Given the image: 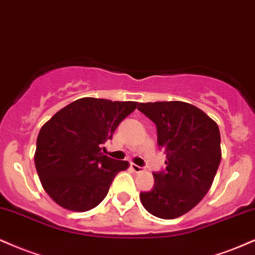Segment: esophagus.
Masks as SVG:
<instances>
[{
    "label": "esophagus",
    "mask_w": 255,
    "mask_h": 255,
    "mask_svg": "<svg viewBox=\"0 0 255 255\" xmlns=\"http://www.w3.org/2000/svg\"><path fill=\"white\" fill-rule=\"evenodd\" d=\"M130 167H131V169H132L134 173H140V172H143V170H144V168H143V167L137 166V164H134V163H131Z\"/></svg>",
    "instance_id": "obj_1"
}]
</instances>
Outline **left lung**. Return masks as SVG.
<instances>
[{"mask_svg":"<svg viewBox=\"0 0 255 255\" xmlns=\"http://www.w3.org/2000/svg\"><path fill=\"white\" fill-rule=\"evenodd\" d=\"M138 110L156 124L166 172L154 173V187L139 194L145 210L163 220L180 217L210 190L220 166L221 134L206 113L182 101L140 103Z\"/></svg>","mask_w":255,"mask_h":255,"instance_id":"left-lung-1","label":"left lung"}]
</instances>
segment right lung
<instances>
[{"label": "right lung", "instance_id": "1", "mask_svg": "<svg viewBox=\"0 0 255 255\" xmlns=\"http://www.w3.org/2000/svg\"><path fill=\"white\" fill-rule=\"evenodd\" d=\"M136 101L82 98L59 110L41 127L34 163L43 188L53 202L85 212L100 204L115 176L128 168L101 152Z\"/></svg>", "mask_w": 255, "mask_h": 255}]
</instances>
